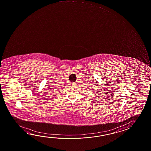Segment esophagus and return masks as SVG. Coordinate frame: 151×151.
<instances>
[{
  "mask_svg": "<svg viewBox=\"0 0 151 151\" xmlns=\"http://www.w3.org/2000/svg\"><path fill=\"white\" fill-rule=\"evenodd\" d=\"M75 83H72V84H71V85H72V87H74L75 86Z\"/></svg>",
  "mask_w": 151,
  "mask_h": 151,
  "instance_id": "obj_1",
  "label": "esophagus"
}]
</instances>
